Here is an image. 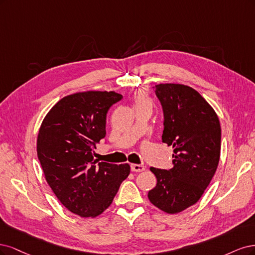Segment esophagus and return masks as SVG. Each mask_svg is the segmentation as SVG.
<instances>
[{"instance_id": "esophagus-1", "label": "esophagus", "mask_w": 255, "mask_h": 255, "mask_svg": "<svg viewBox=\"0 0 255 255\" xmlns=\"http://www.w3.org/2000/svg\"><path fill=\"white\" fill-rule=\"evenodd\" d=\"M131 170L136 171V172H141V171L145 170V166L139 165V164H131Z\"/></svg>"}]
</instances>
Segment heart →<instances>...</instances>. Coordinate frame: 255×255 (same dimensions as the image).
<instances>
[{"mask_svg":"<svg viewBox=\"0 0 255 255\" xmlns=\"http://www.w3.org/2000/svg\"><path fill=\"white\" fill-rule=\"evenodd\" d=\"M133 102L135 109L143 108V107H151V101L143 90H137L133 95Z\"/></svg>","mask_w":255,"mask_h":255,"instance_id":"heart-1","label":"heart"}]
</instances>
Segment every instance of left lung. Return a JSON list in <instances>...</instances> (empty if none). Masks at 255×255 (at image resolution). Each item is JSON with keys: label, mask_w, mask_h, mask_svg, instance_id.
I'll return each instance as SVG.
<instances>
[{"label": "left lung", "mask_w": 255, "mask_h": 255, "mask_svg": "<svg viewBox=\"0 0 255 255\" xmlns=\"http://www.w3.org/2000/svg\"><path fill=\"white\" fill-rule=\"evenodd\" d=\"M162 105V142L172 146L170 169L150 167L157 185L149 201L168 214L190 208L210 184L220 158L221 129L214 109L193 88L179 84L155 86Z\"/></svg>", "instance_id": "obj_1"}]
</instances>
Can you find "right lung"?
Instances as JSON below:
<instances>
[{"mask_svg":"<svg viewBox=\"0 0 255 255\" xmlns=\"http://www.w3.org/2000/svg\"><path fill=\"white\" fill-rule=\"evenodd\" d=\"M123 96L114 91H87L65 96L46 114L39 129L37 153L48 185L69 211L96 217L110 207L129 164L94 159L106 135L110 107Z\"/></svg>","mask_w":255,"mask_h":255,"instance_id":"1","label":"right lung"}]
</instances>
